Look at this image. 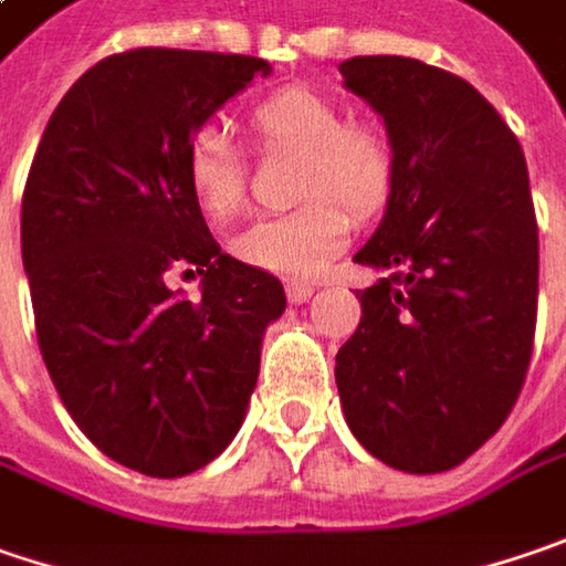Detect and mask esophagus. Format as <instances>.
<instances>
[{"instance_id":"34e87169","label":"esophagus","mask_w":566,"mask_h":566,"mask_svg":"<svg viewBox=\"0 0 566 566\" xmlns=\"http://www.w3.org/2000/svg\"><path fill=\"white\" fill-rule=\"evenodd\" d=\"M312 293H315V286H308V283H290V286H286V296H290V302H308Z\"/></svg>"}]
</instances>
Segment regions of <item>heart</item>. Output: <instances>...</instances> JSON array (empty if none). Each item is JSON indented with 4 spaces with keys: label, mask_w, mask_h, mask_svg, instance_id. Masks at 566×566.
<instances>
[{
    "label": "heart",
    "mask_w": 566,
    "mask_h": 566,
    "mask_svg": "<svg viewBox=\"0 0 566 566\" xmlns=\"http://www.w3.org/2000/svg\"><path fill=\"white\" fill-rule=\"evenodd\" d=\"M248 127L273 153L298 156L302 207L248 226L232 239L235 258L283 280H312L350 244L354 216H376L395 181L388 136L369 120H347L344 107L315 88H280L261 98ZM187 178L212 219H232L248 197L239 146L219 124L197 129L187 149Z\"/></svg>",
    "instance_id": "b5f03b06"
}]
</instances>
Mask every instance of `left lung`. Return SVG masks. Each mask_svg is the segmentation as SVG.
<instances>
[{
    "instance_id": "left-lung-1",
    "label": "left lung",
    "mask_w": 566,
    "mask_h": 566,
    "mask_svg": "<svg viewBox=\"0 0 566 566\" xmlns=\"http://www.w3.org/2000/svg\"><path fill=\"white\" fill-rule=\"evenodd\" d=\"M344 85L379 111L395 181L356 251L381 270L337 350L354 437L437 474L494 437L523 391L538 315V222L516 133L474 85L410 56H354Z\"/></svg>"
}]
</instances>
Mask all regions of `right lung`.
Segmentation results:
<instances>
[{"label":"right lung","mask_w":566,"mask_h":566,"mask_svg":"<svg viewBox=\"0 0 566 566\" xmlns=\"http://www.w3.org/2000/svg\"><path fill=\"white\" fill-rule=\"evenodd\" d=\"M270 63L136 46L56 104L21 197L34 327L63 405L114 462L181 478L235 439L283 283L222 254L187 178L197 129ZM171 272L205 273L197 303Z\"/></svg>","instance_id":"add662e5"}]
</instances>
